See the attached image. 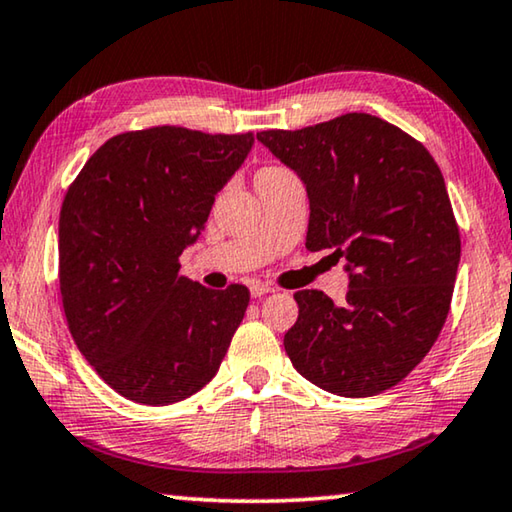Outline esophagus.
Segmentation results:
<instances>
[{
	"mask_svg": "<svg viewBox=\"0 0 512 512\" xmlns=\"http://www.w3.org/2000/svg\"><path fill=\"white\" fill-rule=\"evenodd\" d=\"M249 291H251V298H263V295L274 293V288L268 284H261V281H256V284H251Z\"/></svg>",
	"mask_w": 512,
	"mask_h": 512,
	"instance_id": "34e87169",
	"label": "esophagus"
}]
</instances>
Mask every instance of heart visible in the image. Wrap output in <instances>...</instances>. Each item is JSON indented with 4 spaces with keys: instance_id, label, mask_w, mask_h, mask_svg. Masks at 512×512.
Wrapping results in <instances>:
<instances>
[{
    "instance_id": "b5f03b06",
    "label": "heart",
    "mask_w": 512,
    "mask_h": 512,
    "mask_svg": "<svg viewBox=\"0 0 512 512\" xmlns=\"http://www.w3.org/2000/svg\"><path fill=\"white\" fill-rule=\"evenodd\" d=\"M277 173H286V170H281V168H263L258 175H277Z\"/></svg>"
}]
</instances>
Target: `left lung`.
Segmentation results:
<instances>
[{
  "mask_svg": "<svg viewBox=\"0 0 512 512\" xmlns=\"http://www.w3.org/2000/svg\"><path fill=\"white\" fill-rule=\"evenodd\" d=\"M256 138L305 184L307 249H330L348 274L342 305L316 288L293 295L288 358L332 395H379L425 358L450 309L462 249L441 170L367 113Z\"/></svg>",
  "mask_w": 512,
  "mask_h": 512,
  "instance_id": "left-lung-1",
  "label": "left lung"
}]
</instances>
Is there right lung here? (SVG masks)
I'll list each match as a JSON object with an SVG mask.
<instances>
[{"label": "right lung", "instance_id": "1", "mask_svg": "<svg viewBox=\"0 0 512 512\" xmlns=\"http://www.w3.org/2000/svg\"><path fill=\"white\" fill-rule=\"evenodd\" d=\"M254 133L182 127L120 133L96 150L59 212V291L96 374L131 402H182L219 372L249 291H212L180 274L214 196Z\"/></svg>", "mask_w": 512, "mask_h": 512}]
</instances>
